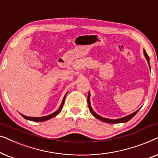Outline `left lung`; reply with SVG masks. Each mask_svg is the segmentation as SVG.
Listing matches in <instances>:
<instances>
[{
	"label": "left lung",
	"mask_w": 158,
	"mask_h": 158,
	"mask_svg": "<svg viewBox=\"0 0 158 158\" xmlns=\"http://www.w3.org/2000/svg\"><path fill=\"white\" fill-rule=\"evenodd\" d=\"M144 55L145 56L147 60H148V62L149 64V65H150V60H149V56L148 54H147L146 51L144 49ZM90 92L88 93V109H89V111L90 113L92 114V115L95 116L96 118H98V119L102 121V122H107V123H113V124H117V123H124V122H128L131 119V118H133L134 116L136 115V114L137 113L138 111H139V109H138L137 111H136L135 112H134L133 114H130V115L129 116H125V117H123V118H118V119H109V118H103V117H101V116L98 115V114L95 113L94 111V110L92 109L91 108V106H90Z\"/></svg>",
	"instance_id": "1"
}]
</instances>
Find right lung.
I'll return each instance as SVG.
<instances>
[{"label": "right lung", "mask_w": 158, "mask_h": 158, "mask_svg": "<svg viewBox=\"0 0 158 158\" xmlns=\"http://www.w3.org/2000/svg\"><path fill=\"white\" fill-rule=\"evenodd\" d=\"M66 94H65V96H64L63 100H62V102L61 103V106H60L59 109H58V110H57V111H56L55 112H54L53 114H50V115H48V116H42V117H29V116H26L24 115H22V114H21V115L22 116L23 118H26V119L30 120V121H33V122H44V121H47L48 119H50V118L55 117V116H57V114H59L60 113V111H62V107H63V105H64V99H65Z\"/></svg>", "instance_id": "1"}]
</instances>
